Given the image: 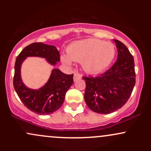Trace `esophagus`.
<instances>
[{
    "mask_svg": "<svg viewBox=\"0 0 151 151\" xmlns=\"http://www.w3.org/2000/svg\"><path fill=\"white\" fill-rule=\"evenodd\" d=\"M80 78H81V77H80V75H79V74H78V73H74V77H73V79H74V81H77V79H80Z\"/></svg>",
    "mask_w": 151,
    "mask_h": 151,
    "instance_id": "esophagus-1",
    "label": "esophagus"
}]
</instances>
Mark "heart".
<instances>
[{"mask_svg":"<svg viewBox=\"0 0 151 151\" xmlns=\"http://www.w3.org/2000/svg\"><path fill=\"white\" fill-rule=\"evenodd\" d=\"M68 55H62V61L71 65L72 60L81 62L82 68L90 74L101 72L113 62L116 47L111 42L89 38L72 42L67 48Z\"/></svg>","mask_w":151,"mask_h":151,"instance_id":"b5f03b06","label":"heart"}]
</instances>
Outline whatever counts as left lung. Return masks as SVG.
I'll use <instances>...</instances> for the list:
<instances>
[{
  "label": "left lung",
  "instance_id": "obj_1",
  "mask_svg": "<svg viewBox=\"0 0 151 151\" xmlns=\"http://www.w3.org/2000/svg\"><path fill=\"white\" fill-rule=\"evenodd\" d=\"M114 41L118 52L114 65L99 76L83 77L86 105L98 114H110L121 108L131 96L136 83L132 55L125 45L117 40Z\"/></svg>",
  "mask_w": 151,
  "mask_h": 151
}]
</instances>
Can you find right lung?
I'll use <instances>...</instances> for the list:
<instances>
[{
    "instance_id": "1",
    "label": "right lung",
    "mask_w": 151,
    "mask_h": 151,
    "mask_svg": "<svg viewBox=\"0 0 151 151\" xmlns=\"http://www.w3.org/2000/svg\"><path fill=\"white\" fill-rule=\"evenodd\" d=\"M27 57H39L46 59L55 66L60 62V52L56 47L35 42L25 47L17 57L15 63L13 86L23 104L30 111L47 115L58 111L64 101L66 92L73 84V74H66L59 69H54L47 82L38 89L27 87L20 75L21 65Z\"/></svg>"
}]
</instances>
